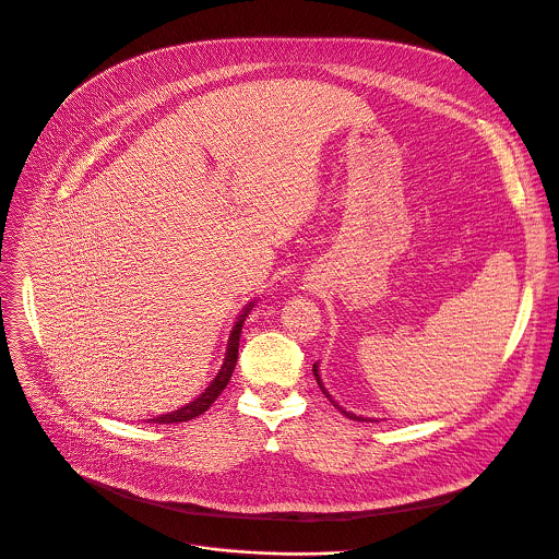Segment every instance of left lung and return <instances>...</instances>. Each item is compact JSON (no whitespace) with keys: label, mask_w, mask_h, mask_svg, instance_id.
I'll use <instances>...</instances> for the list:
<instances>
[{"label":"left lung","mask_w":559,"mask_h":559,"mask_svg":"<svg viewBox=\"0 0 559 559\" xmlns=\"http://www.w3.org/2000/svg\"><path fill=\"white\" fill-rule=\"evenodd\" d=\"M313 376H316V382H318V384H321V376H318V369H316V365H313ZM321 389H323V393H325V395L330 397V401H332V395H330V393L325 391V386H323V384H321ZM332 403H334V401H332ZM334 407H338V405L334 403ZM338 409H341V407H338ZM341 412H343V409H341ZM343 414H345L347 418H352V420H362V418H358V416H354V414H349V412H343Z\"/></svg>","instance_id":"left-lung-1"}]
</instances>
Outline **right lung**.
I'll return each instance as SVG.
<instances>
[{"label": "right lung", "instance_id": "right-lung-1", "mask_svg": "<svg viewBox=\"0 0 559 559\" xmlns=\"http://www.w3.org/2000/svg\"><path fill=\"white\" fill-rule=\"evenodd\" d=\"M252 305H248L246 313L238 318V323L234 325L231 334H229V345H227V354H225V362L221 367V371L216 373V378L212 380V384L197 397L194 403L173 412V414H166V416H158V418H152L150 423H156V425H173V423H186V420H192L197 416H201L203 412H207L212 407V403L216 401V397L221 395V391L227 386L229 378H231V371H234V365H236V358H238V338H241V330H243V321L246 316L250 311Z\"/></svg>", "mask_w": 559, "mask_h": 559}]
</instances>
